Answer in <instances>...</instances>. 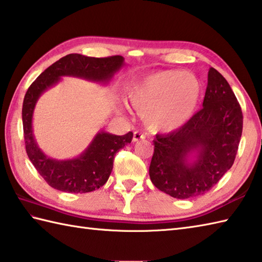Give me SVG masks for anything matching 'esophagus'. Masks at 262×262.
Returning <instances> with one entry per match:
<instances>
[{"label":"esophagus","instance_id":"34e87169","mask_svg":"<svg viewBox=\"0 0 262 262\" xmlns=\"http://www.w3.org/2000/svg\"><path fill=\"white\" fill-rule=\"evenodd\" d=\"M144 138H145L144 134H142V133H140V132H135L134 133V136H133V141L138 142V141L144 140Z\"/></svg>","mask_w":262,"mask_h":262}]
</instances>
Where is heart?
<instances>
[{"mask_svg": "<svg viewBox=\"0 0 262 262\" xmlns=\"http://www.w3.org/2000/svg\"><path fill=\"white\" fill-rule=\"evenodd\" d=\"M202 86L195 76L163 70L130 84L127 97L153 132H172L191 119L199 105Z\"/></svg>", "mask_w": 262, "mask_h": 262, "instance_id": "1", "label": "heart"}]
</instances>
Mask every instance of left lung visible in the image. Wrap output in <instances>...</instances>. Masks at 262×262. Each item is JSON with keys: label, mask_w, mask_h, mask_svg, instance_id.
<instances>
[{"label": "left lung", "mask_w": 262, "mask_h": 262, "mask_svg": "<svg viewBox=\"0 0 262 262\" xmlns=\"http://www.w3.org/2000/svg\"><path fill=\"white\" fill-rule=\"evenodd\" d=\"M202 109L185 125L157 135L150 178L176 199L210 191L233 166L243 129V115L227 80L214 68L208 73Z\"/></svg>", "instance_id": "obj_1"}]
</instances>
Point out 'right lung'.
<instances>
[{
	"instance_id": "add662e5",
	"label": "right lung",
	"mask_w": 262,
	"mask_h": 262,
	"mask_svg": "<svg viewBox=\"0 0 262 262\" xmlns=\"http://www.w3.org/2000/svg\"><path fill=\"white\" fill-rule=\"evenodd\" d=\"M122 66H125V59L121 55L91 58L73 53L50 66L29 86L23 103L26 152L51 187L67 193H89L103 186L112 171L116 153L129 144L133 133L119 136L100 130L78 157L68 160L50 158L40 150L33 132V115L39 96L64 76L106 85Z\"/></svg>"
}]
</instances>
